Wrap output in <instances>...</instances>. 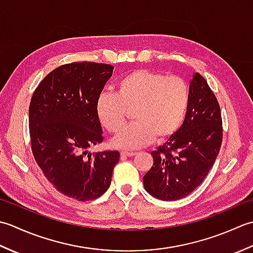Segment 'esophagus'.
<instances>
[{
  "mask_svg": "<svg viewBox=\"0 0 253 253\" xmlns=\"http://www.w3.org/2000/svg\"><path fill=\"white\" fill-rule=\"evenodd\" d=\"M121 155L124 157H133V155H136V152H132V151H122Z\"/></svg>",
  "mask_w": 253,
  "mask_h": 253,
  "instance_id": "esophagus-1",
  "label": "esophagus"
}]
</instances>
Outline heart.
Returning <instances> with one entry per match:
<instances>
[{"mask_svg": "<svg viewBox=\"0 0 253 253\" xmlns=\"http://www.w3.org/2000/svg\"><path fill=\"white\" fill-rule=\"evenodd\" d=\"M189 87L178 76L137 69L116 84V93L103 92L95 103L96 115L105 129L120 132L129 111L135 122L113 139V146L138 149L153 139L162 141L181 126L189 105Z\"/></svg>", "mask_w": 253, "mask_h": 253, "instance_id": "1", "label": "heart"}]
</instances>
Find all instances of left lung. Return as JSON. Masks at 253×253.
<instances>
[{
	"mask_svg": "<svg viewBox=\"0 0 253 253\" xmlns=\"http://www.w3.org/2000/svg\"><path fill=\"white\" fill-rule=\"evenodd\" d=\"M189 94L181 127L151 153L153 165L143 176L144 189L160 200H178L200 186L221 149V107L199 73L193 74Z\"/></svg>",
	"mask_w": 253,
	"mask_h": 253,
	"instance_id": "8db88e82",
	"label": "left lung"
}]
</instances>
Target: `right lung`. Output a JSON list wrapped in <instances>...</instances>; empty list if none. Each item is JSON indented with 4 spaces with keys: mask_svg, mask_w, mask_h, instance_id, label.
<instances>
[{
    "mask_svg": "<svg viewBox=\"0 0 253 253\" xmlns=\"http://www.w3.org/2000/svg\"><path fill=\"white\" fill-rule=\"evenodd\" d=\"M113 68L94 62L65 64L43 78L30 101L36 162L56 190L78 201L103 195L120 161L115 150L88 153L104 139L95 103Z\"/></svg>",
    "mask_w": 253,
    "mask_h": 253,
    "instance_id": "right-lung-1",
    "label": "right lung"
}]
</instances>
